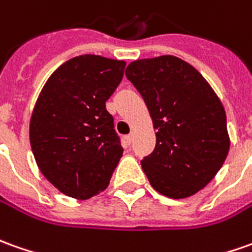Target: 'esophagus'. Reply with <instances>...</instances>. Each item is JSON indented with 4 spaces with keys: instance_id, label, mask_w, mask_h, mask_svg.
Masks as SVG:
<instances>
[{
    "instance_id": "1",
    "label": "esophagus",
    "mask_w": 252,
    "mask_h": 252,
    "mask_svg": "<svg viewBox=\"0 0 252 252\" xmlns=\"http://www.w3.org/2000/svg\"><path fill=\"white\" fill-rule=\"evenodd\" d=\"M132 139H133L132 133H129V135H126V142L128 143V145H129V143L132 142Z\"/></svg>"
}]
</instances>
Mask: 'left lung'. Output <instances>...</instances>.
I'll return each instance as SVG.
<instances>
[{"label":"left lung","mask_w":252,"mask_h":252,"mask_svg":"<svg viewBox=\"0 0 252 252\" xmlns=\"http://www.w3.org/2000/svg\"><path fill=\"white\" fill-rule=\"evenodd\" d=\"M126 78L139 91L156 129V148L140 164L156 191L196 194L226 160V113L204 77L172 55L131 62Z\"/></svg>","instance_id":"1"}]
</instances>
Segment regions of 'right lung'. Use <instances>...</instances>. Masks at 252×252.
I'll list each match as a JSON object with an SVG mask.
<instances>
[{
    "instance_id": "1",
    "label": "right lung",
    "mask_w": 252,
    "mask_h": 252,
    "mask_svg": "<svg viewBox=\"0 0 252 252\" xmlns=\"http://www.w3.org/2000/svg\"><path fill=\"white\" fill-rule=\"evenodd\" d=\"M126 62L81 55L64 62L44 84L30 119V145L42 175L77 200L96 196L123 156L106 110Z\"/></svg>"
}]
</instances>
